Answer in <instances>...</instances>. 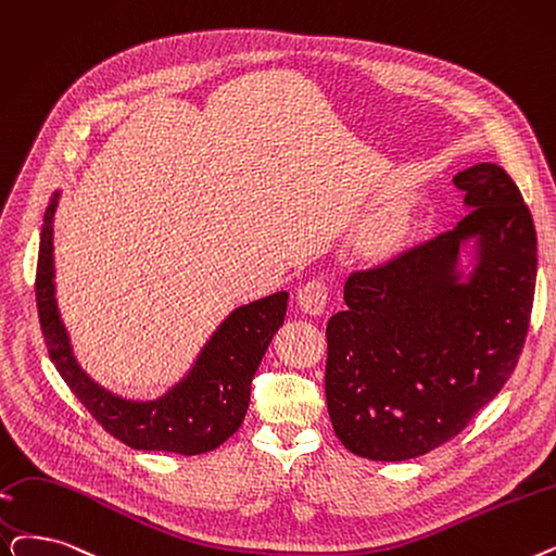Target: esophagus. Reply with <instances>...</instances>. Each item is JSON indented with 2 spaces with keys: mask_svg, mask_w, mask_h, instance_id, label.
I'll return each instance as SVG.
<instances>
[{
  "mask_svg": "<svg viewBox=\"0 0 556 556\" xmlns=\"http://www.w3.org/2000/svg\"><path fill=\"white\" fill-rule=\"evenodd\" d=\"M329 300V286L323 279H311L300 286L298 291V304L304 313L311 316H320Z\"/></svg>",
  "mask_w": 556,
  "mask_h": 556,
  "instance_id": "1",
  "label": "esophagus"
}]
</instances>
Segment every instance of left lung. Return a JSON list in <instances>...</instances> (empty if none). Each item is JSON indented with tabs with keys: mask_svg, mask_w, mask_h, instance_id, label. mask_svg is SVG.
I'll use <instances>...</instances> for the list:
<instances>
[{
	"mask_svg": "<svg viewBox=\"0 0 556 556\" xmlns=\"http://www.w3.org/2000/svg\"><path fill=\"white\" fill-rule=\"evenodd\" d=\"M466 218L452 231L345 281L327 325V408L338 441L370 462L441 447L516 370L532 318L536 229L495 163L458 173ZM476 240L464 282L457 248Z\"/></svg>",
	"mask_w": 556,
	"mask_h": 556,
	"instance_id": "obj_1",
	"label": "left lung"
}]
</instances>
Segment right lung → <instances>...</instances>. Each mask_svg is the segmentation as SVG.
I'll return each instance as SVG.
<instances>
[{
	"mask_svg": "<svg viewBox=\"0 0 556 556\" xmlns=\"http://www.w3.org/2000/svg\"><path fill=\"white\" fill-rule=\"evenodd\" d=\"M59 192L47 206L36 268V306L47 352L70 391L113 439L134 450L204 454L223 445L243 425L252 379L273 336L286 318L288 293L236 308L213 333L195 368L154 402H129L104 391L75 361L54 298L52 223Z\"/></svg>",
	"mask_w": 556,
	"mask_h": 556,
	"instance_id": "1",
	"label": "right lung"
}]
</instances>
